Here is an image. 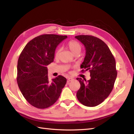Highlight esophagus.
<instances>
[{"label":"esophagus","mask_w":134,"mask_h":134,"mask_svg":"<svg viewBox=\"0 0 134 134\" xmlns=\"http://www.w3.org/2000/svg\"><path fill=\"white\" fill-rule=\"evenodd\" d=\"M74 79L73 78H71V77H69V78H68V79H67V82H71V81H72L73 80H74Z\"/></svg>","instance_id":"esophagus-1"}]
</instances>
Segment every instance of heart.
Here are the masks:
<instances>
[{"label":"heart","instance_id":"obj_1","mask_svg":"<svg viewBox=\"0 0 134 134\" xmlns=\"http://www.w3.org/2000/svg\"><path fill=\"white\" fill-rule=\"evenodd\" d=\"M67 47L69 48L70 50L71 51L74 55H75L76 53H79L81 52V45L79 44L77 41L75 40H71L67 43ZM60 49H57L55 53V58H58L59 56V54L60 52Z\"/></svg>","mask_w":134,"mask_h":134}]
</instances>
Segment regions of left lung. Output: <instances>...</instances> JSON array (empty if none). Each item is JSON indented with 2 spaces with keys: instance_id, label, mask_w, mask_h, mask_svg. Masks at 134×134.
<instances>
[{
  "instance_id": "1",
  "label": "left lung",
  "mask_w": 134,
  "mask_h": 134,
  "mask_svg": "<svg viewBox=\"0 0 134 134\" xmlns=\"http://www.w3.org/2000/svg\"><path fill=\"white\" fill-rule=\"evenodd\" d=\"M75 37L84 45L86 55L81 65V71H89L90 79L78 78L81 84L76 97L86 107H96L106 99L114 86L117 77L116 61L109 47L96 37L79 35Z\"/></svg>"
}]
</instances>
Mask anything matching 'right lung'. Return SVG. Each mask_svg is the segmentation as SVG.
I'll list each match as a JSON object with an SVG mask.
<instances>
[{"instance_id": "add662e5", "label": "right lung", "mask_w": 134, "mask_h": 134, "mask_svg": "<svg viewBox=\"0 0 134 134\" xmlns=\"http://www.w3.org/2000/svg\"><path fill=\"white\" fill-rule=\"evenodd\" d=\"M67 37L57 35L37 36L20 54L17 83L26 100L37 108L45 109L55 104L66 83V78L62 75L49 81L47 65L53 62L57 46Z\"/></svg>"}]
</instances>
